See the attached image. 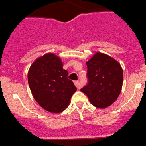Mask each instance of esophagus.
Returning <instances> with one entry per match:
<instances>
[{
    "label": "esophagus",
    "mask_w": 146,
    "mask_h": 146,
    "mask_svg": "<svg viewBox=\"0 0 146 146\" xmlns=\"http://www.w3.org/2000/svg\"><path fill=\"white\" fill-rule=\"evenodd\" d=\"M74 84H75V86H76L77 88H80V83H79V81H75V82H74Z\"/></svg>",
    "instance_id": "34e87169"
}]
</instances>
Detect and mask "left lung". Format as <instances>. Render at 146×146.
I'll use <instances>...</instances> for the list:
<instances>
[{
    "label": "left lung",
    "mask_w": 146,
    "mask_h": 146,
    "mask_svg": "<svg viewBox=\"0 0 146 146\" xmlns=\"http://www.w3.org/2000/svg\"><path fill=\"white\" fill-rule=\"evenodd\" d=\"M88 84L80 90L99 108L113 104L121 91L123 74L120 64L108 55L98 52L88 62Z\"/></svg>",
    "instance_id": "1"
}]
</instances>
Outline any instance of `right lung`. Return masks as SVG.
I'll return each mask as SVG.
<instances>
[{"mask_svg":"<svg viewBox=\"0 0 146 146\" xmlns=\"http://www.w3.org/2000/svg\"><path fill=\"white\" fill-rule=\"evenodd\" d=\"M67 76L61 59L54 53H46L33 62L28 71V83L33 98L42 108L53 113L67 108L77 90Z\"/></svg>","mask_w":146,"mask_h":146,"instance_id":"right-lung-1","label":"right lung"}]
</instances>
